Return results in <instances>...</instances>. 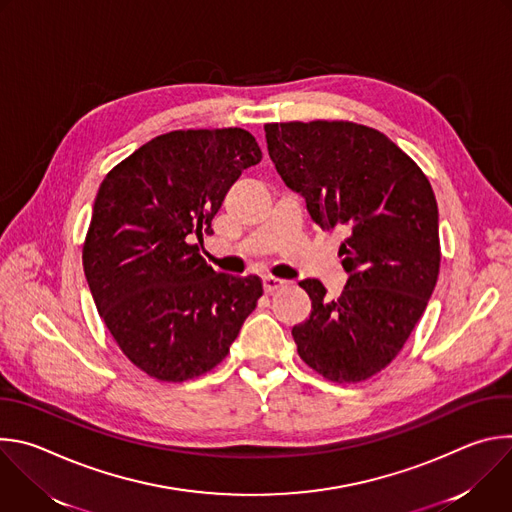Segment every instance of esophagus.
<instances>
[{
    "instance_id": "esophagus-1",
    "label": "esophagus",
    "mask_w": 512,
    "mask_h": 512,
    "mask_svg": "<svg viewBox=\"0 0 512 512\" xmlns=\"http://www.w3.org/2000/svg\"><path fill=\"white\" fill-rule=\"evenodd\" d=\"M283 285H285L283 279H277V277H273V275H265V277H263V289H265V294H273V291H277V289L283 287Z\"/></svg>"
}]
</instances>
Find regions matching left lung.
I'll list each match as a JSON object with an SVG mask.
<instances>
[{"instance_id": "obj_1", "label": "left lung", "mask_w": 512, "mask_h": 512, "mask_svg": "<svg viewBox=\"0 0 512 512\" xmlns=\"http://www.w3.org/2000/svg\"><path fill=\"white\" fill-rule=\"evenodd\" d=\"M269 158L322 229H344L348 281L291 328L300 358L332 383L381 373L419 322L440 273L437 202L427 176L385 133L352 121L265 123Z\"/></svg>"}]
</instances>
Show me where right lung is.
Returning <instances> with one entry per match:
<instances>
[{
    "label": "right lung",
    "mask_w": 512,
    "mask_h": 512,
    "mask_svg": "<svg viewBox=\"0 0 512 512\" xmlns=\"http://www.w3.org/2000/svg\"><path fill=\"white\" fill-rule=\"evenodd\" d=\"M261 158L241 127L178 129L143 143L99 186L85 275L113 340L152 379L212 371L263 296L257 275L216 273L200 255L227 190Z\"/></svg>",
    "instance_id": "1"
}]
</instances>
